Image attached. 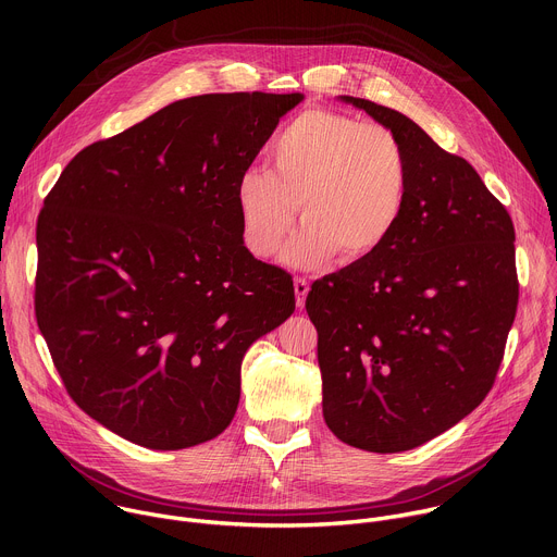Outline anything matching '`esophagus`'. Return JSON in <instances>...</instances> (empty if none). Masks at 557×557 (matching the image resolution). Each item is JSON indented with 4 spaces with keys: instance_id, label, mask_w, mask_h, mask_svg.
Returning <instances> with one entry per match:
<instances>
[{
    "instance_id": "1",
    "label": "esophagus",
    "mask_w": 557,
    "mask_h": 557,
    "mask_svg": "<svg viewBox=\"0 0 557 557\" xmlns=\"http://www.w3.org/2000/svg\"><path fill=\"white\" fill-rule=\"evenodd\" d=\"M308 290H310V286H308V282L304 280V277H297L295 280V304L299 306V308H304V304H306V295H308Z\"/></svg>"
}]
</instances>
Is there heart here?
Returning a JSON list of instances; mask_svg holds the SVG:
<instances>
[{
	"label": "heart",
	"instance_id": "heart-1",
	"mask_svg": "<svg viewBox=\"0 0 557 557\" xmlns=\"http://www.w3.org/2000/svg\"><path fill=\"white\" fill-rule=\"evenodd\" d=\"M269 172H245L235 185L249 251L269 258L295 224L284 251L293 269H312L337 251L344 262L376 253L399 226L410 198L408 153L389 129L331 110L290 119L267 149Z\"/></svg>",
	"mask_w": 557,
	"mask_h": 557
}]
</instances>
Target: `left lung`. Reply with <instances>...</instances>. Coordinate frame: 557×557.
<instances>
[{"mask_svg": "<svg viewBox=\"0 0 557 557\" xmlns=\"http://www.w3.org/2000/svg\"><path fill=\"white\" fill-rule=\"evenodd\" d=\"M339 99L401 140L410 198L376 253L310 286L306 312L326 425L352 447L394 454L443 434L492 389L518 306L516 231L465 158L412 119Z\"/></svg>", "mask_w": 557, "mask_h": 557, "instance_id": "left-lung-1", "label": "left lung"}]
</instances>
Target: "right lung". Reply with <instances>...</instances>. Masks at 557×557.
Masks as SVG:
<instances>
[{"label":"right lung","instance_id":"obj_1","mask_svg":"<svg viewBox=\"0 0 557 557\" xmlns=\"http://www.w3.org/2000/svg\"><path fill=\"white\" fill-rule=\"evenodd\" d=\"M304 95L176 101L78 151L37 222L35 310L67 394L149 449L215 438L247 350L295 310L245 247L235 185Z\"/></svg>","mask_w":557,"mask_h":557}]
</instances>
